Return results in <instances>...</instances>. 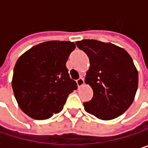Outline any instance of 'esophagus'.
Instances as JSON below:
<instances>
[{
	"label": "esophagus",
	"mask_w": 148,
	"mask_h": 148,
	"mask_svg": "<svg viewBox=\"0 0 148 148\" xmlns=\"http://www.w3.org/2000/svg\"><path fill=\"white\" fill-rule=\"evenodd\" d=\"M76 83H77V85H78V86L79 87H80V86H82L83 85H84V79L83 78H79L77 80H76Z\"/></svg>",
	"instance_id": "obj_1"
}]
</instances>
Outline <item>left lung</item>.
I'll list each match as a JSON object with an SVG mask.
<instances>
[{
	"label": "left lung",
	"mask_w": 148,
	"mask_h": 148,
	"mask_svg": "<svg viewBox=\"0 0 148 148\" xmlns=\"http://www.w3.org/2000/svg\"><path fill=\"white\" fill-rule=\"evenodd\" d=\"M76 45L90 60L85 82L92 88L93 97L83 103L85 110L101 120L116 118L133 103L138 87V71L131 56L121 47L94 39Z\"/></svg>",
	"instance_id": "1"
}]
</instances>
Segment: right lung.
Segmentation results:
<instances>
[{
    "label": "right lung",
    "mask_w": 148,
    "mask_h": 148,
    "mask_svg": "<svg viewBox=\"0 0 148 148\" xmlns=\"http://www.w3.org/2000/svg\"><path fill=\"white\" fill-rule=\"evenodd\" d=\"M75 49L69 41H48L33 46L18 59L12 87L19 108L30 117L45 120L60 112L77 89L66 62Z\"/></svg>",
    "instance_id": "obj_1"
}]
</instances>
